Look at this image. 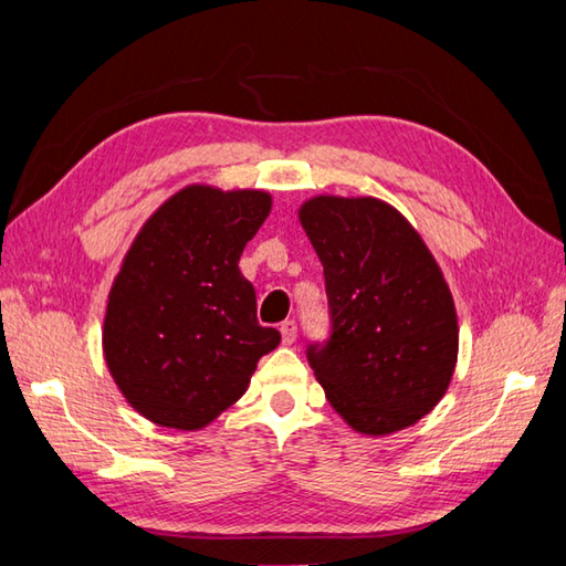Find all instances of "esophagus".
<instances>
[{
  "label": "esophagus",
  "mask_w": 566,
  "mask_h": 566,
  "mask_svg": "<svg viewBox=\"0 0 566 566\" xmlns=\"http://www.w3.org/2000/svg\"><path fill=\"white\" fill-rule=\"evenodd\" d=\"M280 333H282V343L284 345H294L296 340V323L294 321H284L280 326Z\"/></svg>",
  "instance_id": "34e87169"
}]
</instances>
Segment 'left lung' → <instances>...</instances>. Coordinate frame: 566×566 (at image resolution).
I'll return each mask as SVG.
<instances>
[{
	"label": "left lung",
	"mask_w": 566,
	"mask_h": 566,
	"mask_svg": "<svg viewBox=\"0 0 566 566\" xmlns=\"http://www.w3.org/2000/svg\"><path fill=\"white\" fill-rule=\"evenodd\" d=\"M298 221L326 276L331 338L306 347L326 399L365 436L418 423L448 391L460 345L436 258L375 197H314Z\"/></svg>",
	"instance_id": "8db88e82"
}]
</instances>
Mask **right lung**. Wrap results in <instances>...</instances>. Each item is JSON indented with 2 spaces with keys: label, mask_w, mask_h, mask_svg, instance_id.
Wrapping results in <instances>:
<instances>
[{
  "label": "right lung",
  "mask_w": 566,
  "mask_h": 566,
  "mask_svg": "<svg viewBox=\"0 0 566 566\" xmlns=\"http://www.w3.org/2000/svg\"><path fill=\"white\" fill-rule=\"evenodd\" d=\"M272 197L191 185L140 228L104 316V357L140 416L199 430L245 394L258 359L280 345L258 323L238 260Z\"/></svg>",
  "instance_id": "1"
}]
</instances>
